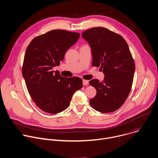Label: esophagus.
I'll return each instance as SVG.
<instances>
[{"label": "esophagus", "mask_w": 158, "mask_h": 158, "mask_svg": "<svg viewBox=\"0 0 158 158\" xmlns=\"http://www.w3.org/2000/svg\"><path fill=\"white\" fill-rule=\"evenodd\" d=\"M82 83H83V85H88V84H89V81H88L87 80L83 79V80H82Z\"/></svg>", "instance_id": "obj_1"}]
</instances>
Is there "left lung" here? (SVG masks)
Masks as SVG:
<instances>
[{
    "mask_svg": "<svg viewBox=\"0 0 158 158\" xmlns=\"http://www.w3.org/2000/svg\"><path fill=\"white\" fill-rule=\"evenodd\" d=\"M82 36L91 47L92 66L100 67L105 75L102 82H89L97 90L90 106L101 113L114 112L124 103L133 84L135 64L128 45L120 35L103 27L87 30Z\"/></svg>",
    "mask_w": 158,
    "mask_h": 158,
    "instance_id": "1",
    "label": "left lung"
}]
</instances>
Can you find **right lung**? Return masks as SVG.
<instances>
[{
    "mask_svg": "<svg viewBox=\"0 0 158 158\" xmlns=\"http://www.w3.org/2000/svg\"><path fill=\"white\" fill-rule=\"evenodd\" d=\"M79 36V33L53 30L34 38L26 49L22 74L32 100L43 112L64 111L74 93L82 87L81 78L64 77L52 70Z\"/></svg>",
    "mask_w": 158,
    "mask_h": 158,
    "instance_id": "right-lung-1",
    "label": "right lung"
}]
</instances>
